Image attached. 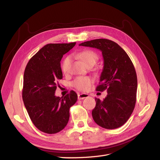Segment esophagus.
<instances>
[{"mask_svg":"<svg viewBox=\"0 0 160 160\" xmlns=\"http://www.w3.org/2000/svg\"><path fill=\"white\" fill-rule=\"evenodd\" d=\"M89 97V95L87 93H81L78 95V99L81 100V99H83L85 98H87Z\"/></svg>","mask_w":160,"mask_h":160,"instance_id":"1","label":"esophagus"}]
</instances>
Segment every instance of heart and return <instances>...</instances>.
Wrapping results in <instances>:
<instances>
[{"instance_id":"1","label":"heart","mask_w":160,"mask_h":160,"mask_svg":"<svg viewBox=\"0 0 160 160\" xmlns=\"http://www.w3.org/2000/svg\"><path fill=\"white\" fill-rule=\"evenodd\" d=\"M77 58L81 59L88 66H93L98 60V56L97 53L91 50H84L75 55ZM71 59L70 57H67L61 63V70L64 73H69L70 71ZM93 83V79L90 77H78L72 81V85L75 88L79 91H85L88 89Z\"/></svg>"}]
</instances>
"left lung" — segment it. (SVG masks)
Segmentation results:
<instances>
[{"label":"left lung","mask_w":160,"mask_h":160,"mask_svg":"<svg viewBox=\"0 0 160 160\" xmlns=\"http://www.w3.org/2000/svg\"><path fill=\"white\" fill-rule=\"evenodd\" d=\"M79 46L101 50L104 60L96 91L107 89L108 95L103 101L95 98L96 105L92 111L93 120L108 129L122 126L130 118L136 102L138 79L132 61L122 47L109 39L98 38Z\"/></svg>","instance_id":"obj_1"}]
</instances>
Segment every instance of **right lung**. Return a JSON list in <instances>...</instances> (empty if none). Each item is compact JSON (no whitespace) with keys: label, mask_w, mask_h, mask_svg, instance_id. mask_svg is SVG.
I'll list each match as a JSON object with an SVG mask.
<instances>
[{"label":"right lung","mask_w":160,"mask_h":160,"mask_svg":"<svg viewBox=\"0 0 160 160\" xmlns=\"http://www.w3.org/2000/svg\"><path fill=\"white\" fill-rule=\"evenodd\" d=\"M76 44L51 43L32 56L23 77L22 100L35 126L41 132L54 134L63 129L69 122V109L77 100L74 91L63 98L55 95L62 78V57Z\"/></svg>","instance_id":"right-lung-1"}]
</instances>
